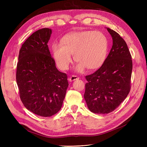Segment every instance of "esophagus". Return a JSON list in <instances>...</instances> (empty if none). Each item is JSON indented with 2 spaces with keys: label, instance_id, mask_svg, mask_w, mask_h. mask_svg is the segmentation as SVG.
<instances>
[{
  "label": "esophagus",
  "instance_id": "esophagus-1",
  "mask_svg": "<svg viewBox=\"0 0 147 147\" xmlns=\"http://www.w3.org/2000/svg\"><path fill=\"white\" fill-rule=\"evenodd\" d=\"M78 79H79V78L77 76H75V75H72V76H70L68 78L69 82H73V81L76 80H78Z\"/></svg>",
  "mask_w": 147,
  "mask_h": 147
}]
</instances>
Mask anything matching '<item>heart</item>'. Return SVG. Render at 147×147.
Here are the masks:
<instances>
[{"mask_svg": "<svg viewBox=\"0 0 147 147\" xmlns=\"http://www.w3.org/2000/svg\"><path fill=\"white\" fill-rule=\"evenodd\" d=\"M53 57L58 67L67 69L72 61V55L78 62L76 70L82 72L87 67L97 69L102 65L108 51V40L105 35L99 30H84L65 35L61 44L52 45Z\"/></svg>", "mask_w": 147, "mask_h": 147, "instance_id": "b5f03b06", "label": "heart"}]
</instances>
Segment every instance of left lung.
<instances>
[{
    "instance_id": "8db88e82",
    "label": "left lung",
    "mask_w": 147,
    "mask_h": 147,
    "mask_svg": "<svg viewBox=\"0 0 147 147\" xmlns=\"http://www.w3.org/2000/svg\"><path fill=\"white\" fill-rule=\"evenodd\" d=\"M113 45L104 64L96 72L86 76L84 98L88 109L98 114L113 112L126 98L131 89L132 57L126 42L107 28Z\"/></svg>"
}]
</instances>
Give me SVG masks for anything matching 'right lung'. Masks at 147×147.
Here are the masks:
<instances>
[{"mask_svg":"<svg viewBox=\"0 0 147 147\" xmlns=\"http://www.w3.org/2000/svg\"><path fill=\"white\" fill-rule=\"evenodd\" d=\"M52 30L34 32L22 45L16 69L21 100L34 114L51 117L61 109L69 86L67 75L56 67L48 42Z\"/></svg>","mask_w":147,"mask_h":147,"instance_id":"1","label":"right lung"}]
</instances>
